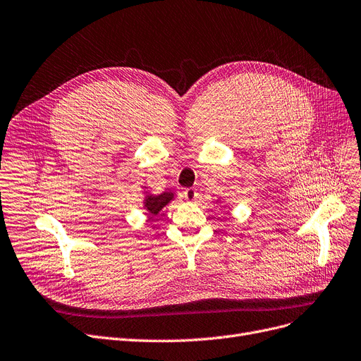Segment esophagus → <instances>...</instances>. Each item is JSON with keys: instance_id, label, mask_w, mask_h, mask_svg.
I'll return each instance as SVG.
<instances>
[{"instance_id": "34e87169", "label": "esophagus", "mask_w": 361, "mask_h": 361, "mask_svg": "<svg viewBox=\"0 0 361 361\" xmlns=\"http://www.w3.org/2000/svg\"><path fill=\"white\" fill-rule=\"evenodd\" d=\"M183 196H184V199L188 202H195L196 199H197V196H199V193L196 192V189H193V188H189V189H185L184 192H183Z\"/></svg>"}]
</instances>
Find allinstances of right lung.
<instances>
[{
    "label": "right lung",
    "instance_id": "1",
    "mask_svg": "<svg viewBox=\"0 0 361 361\" xmlns=\"http://www.w3.org/2000/svg\"><path fill=\"white\" fill-rule=\"evenodd\" d=\"M172 193H162L159 196H149L145 201V207L149 209L152 214H157V212L164 208V205H166L171 199H172Z\"/></svg>",
    "mask_w": 361,
    "mask_h": 361
}]
</instances>
